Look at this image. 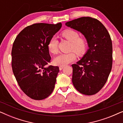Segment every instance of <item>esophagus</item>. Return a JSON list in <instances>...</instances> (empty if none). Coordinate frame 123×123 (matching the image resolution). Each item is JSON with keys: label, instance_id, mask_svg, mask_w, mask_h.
I'll return each mask as SVG.
<instances>
[{"label": "esophagus", "instance_id": "obj_1", "mask_svg": "<svg viewBox=\"0 0 123 123\" xmlns=\"http://www.w3.org/2000/svg\"><path fill=\"white\" fill-rule=\"evenodd\" d=\"M64 67V66H60V67H59V70H62V69H63Z\"/></svg>", "mask_w": 123, "mask_h": 123}]
</instances>
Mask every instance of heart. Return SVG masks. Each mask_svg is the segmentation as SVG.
I'll use <instances>...</instances> for the list:
<instances>
[{"instance_id":"heart-1","label":"heart","mask_w":123,"mask_h":123,"mask_svg":"<svg viewBox=\"0 0 123 123\" xmlns=\"http://www.w3.org/2000/svg\"><path fill=\"white\" fill-rule=\"evenodd\" d=\"M61 36L71 43L70 50H73L79 56H83L86 53L88 48V41L85 37H80L77 31L72 29H67L63 31ZM49 51L53 54L58 51V41L55 37H52L48 44ZM76 60V55L73 52L64 54L62 53L55 57L54 63L55 65L65 66Z\"/></svg>"}]
</instances>
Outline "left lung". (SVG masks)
<instances>
[{
  "label": "left lung",
  "mask_w": 123,
  "mask_h": 123,
  "mask_svg": "<svg viewBox=\"0 0 123 123\" xmlns=\"http://www.w3.org/2000/svg\"><path fill=\"white\" fill-rule=\"evenodd\" d=\"M65 25L81 32L87 39L89 47L83 58L72 65L74 86L83 95H95L105 85L112 68L110 35L101 22L90 17L72 20Z\"/></svg>",
  "instance_id": "obj_1"
}]
</instances>
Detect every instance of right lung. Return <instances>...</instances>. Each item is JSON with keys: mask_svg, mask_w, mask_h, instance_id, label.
<instances>
[{"mask_svg": "<svg viewBox=\"0 0 123 123\" xmlns=\"http://www.w3.org/2000/svg\"><path fill=\"white\" fill-rule=\"evenodd\" d=\"M62 26V23H35L20 32L13 43V74L22 91L33 100L47 98L55 87L59 68L49 64L48 44Z\"/></svg>", "mask_w": 123, "mask_h": 123, "instance_id": "1", "label": "right lung"}]
</instances>
